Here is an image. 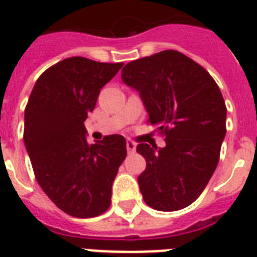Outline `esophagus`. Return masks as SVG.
<instances>
[{"label": "esophagus", "instance_id": "esophagus-1", "mask_svg": "<svg viewBox=\"0 0 257 257\" xmlns=\"http://www.w3.org/2000/svg\"><path fill=\"white\" fill-rule=\"evenodd\" d=\"M126 150H128V154H133L136 151V143H133L132 140H128L126 142Z\"/></svg>", "mask_w": 257, "mask_h": 257}]
</instances>
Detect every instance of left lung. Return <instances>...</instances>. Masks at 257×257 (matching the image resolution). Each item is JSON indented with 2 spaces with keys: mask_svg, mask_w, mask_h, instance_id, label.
<instances>
[{
  "mask_svg": "<svg viewBox=\"0 0 257 257\" xmlns=\"http://www.w3.org/2000/svg\"><path fill=\"white\" fill-rule=\"evenodd\" d=\"M125 85L139 91L148 122L166 147L137 146L146 170L137 178L143 198L155 210L175 211L198 198L220 160L226 106L214 79L193 59L167 50L125 64Z\"/></svg>",
  "mask_w": 257,
  "mask_h": 257,
  "instance_id": "1",
  "label": "left lung"
}]
</instances>
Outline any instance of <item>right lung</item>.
I'll return each mask as SVG.
<instances>
[{
    "instance_id": "1",
    "label": "right lung",
    "mask_w": 257,
    "mask_h": 257,
    "mask_svg": "<svg viewBox=\"0 0 257 257\" xmlns=\"http://www.w3.org/2000/svg\"><path fill=\"white\" fill-rule=\"evenodd\" d=\"M121 67L82 56L64 59L39 76L25 107L24 144L37 183L72 217H97L110 206L126 142L109 135L90 144L85 121Z\"/></svg>"
}]
</instances>
